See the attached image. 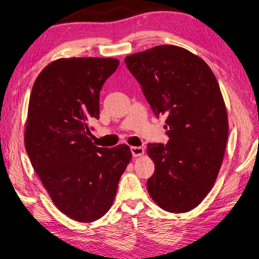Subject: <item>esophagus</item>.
<instances>
[{"label":"esophagus","instance_id":"obj_1","mask_svg":"<svg viewBox=\"0 0 259 259\" xmlns=\"http://www.w3.org/2000/svg\"><path fill=\"white\" fill-rule=\"evenodd\" d=\"M131 152H132L134 157H138V156L144 155L145 149L142 147H138V146H133V147H131Z\"/></svg>","mask_w":259,"mask_h":259}]
</instances>
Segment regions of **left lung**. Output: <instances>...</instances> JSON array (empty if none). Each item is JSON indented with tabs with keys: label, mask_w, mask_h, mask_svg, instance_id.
I'll return each mask as SVG.
<instances>
[{
	"label": "left lung",
	"mask_w": 259,
	"mask_h": 259,
	"mask_svg": "<svg viewBox=\"0 0 259 259\" xmlns=\"http://www.w3.org/2000/svg\"><path fill=\"white\" fill-rule=\"evenodd\" d=\"M156 117L166 115L169 141L148 144L155 171L147 181L163 210L187 212L210 192L223 162L228 114L215 74L203 59L176 46L125 58Z\"/></svg>",
	"instance_id": "obj_1"
}]
</instances>
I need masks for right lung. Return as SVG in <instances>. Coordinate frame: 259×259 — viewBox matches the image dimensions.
<instances>
[{
  "instance_id": "add662e5",
  "label": "right lung",
  "mask_w": 259,
  "mask_h": 259,
  "mask_svg": "<svg viewBox=\"0 0 259 259\" xmlns=\"http://www.w3.org/2000/svg\"><path fill=\"white\" fill-rule=\"evenodd\" d=\"M117 58H59L44 67L30 95L24 145L56 207L77 222L99 220L113 203L132 159L127 145L97 147L90 122Z\"/></svg>"
}]
</instances>
